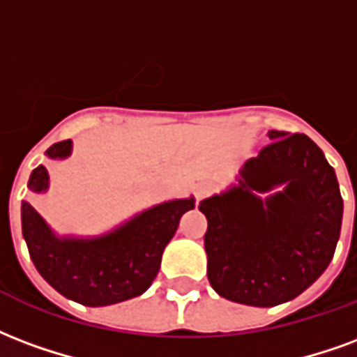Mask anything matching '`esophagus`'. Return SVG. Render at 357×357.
Here are the masks:
<instances>
[{"label":"esophagus","mask_w":357,"mask_h":357,"mask_svg":"<svg viewBox=\"0 0 357 357\" xmlns=\"http://www.w3.org/2000/svg\"><path fill=\"white\" fill-rule=\"evenodd\" d=\"M212 191V187H210V183H199L197 185V189H195V197H197V200H202L208 195V192Z\"/></svg>","instance_id":"1"}]
</instances>
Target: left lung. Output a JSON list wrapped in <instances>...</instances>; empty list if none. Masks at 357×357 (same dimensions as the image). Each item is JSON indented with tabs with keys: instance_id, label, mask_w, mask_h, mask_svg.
<instances>
[{
	"instance_id": "left-lung-1",
	"label": "left lung",
	"mask_w": 357,
	"mask_h": 357,
	"mask_svg": "<svg viewBox=\"0 0 357 357\" xmlns=\"http://www.w3.org/2000/svg\"><path fill=\"white\" fill-rule=\"evenodd\" d=\"M238 185L200 202L208 219V280L229 301L276 306L295 299L333 259L342 197L333 166L305 134L271 130ZM284 185L265 201L257 192Z\"/></svg>"
}]
</instances>
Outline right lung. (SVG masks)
<instances>
[{
  "mask_svg": "<svg viewBox=\"0 0 357 357\" xmlns=\"http://www.w3.org/2000/svg\"><path fill=\"white\" fill-rule=\"evenodd\" d=\"M71 139L47 149L49 158H66ZM49 174L31 172L28 189L43 192ZM195 199L168 200L138 213L115 231L96 238H60L30 202H22V234L38 273L58 293L84 306H107L138 297L158 274L166 244Z\"/></svg>",
  "mask_w": 357,
  "mask_h": 357,
  "instance_id": "obj_1",
  "label": "right lung"
}]
</instances>
